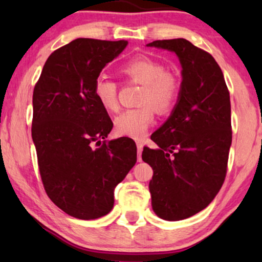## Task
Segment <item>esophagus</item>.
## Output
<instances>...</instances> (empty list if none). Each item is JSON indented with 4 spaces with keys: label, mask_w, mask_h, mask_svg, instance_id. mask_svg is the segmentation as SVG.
<instances>
[{
    "label": "esophagus",
    "mask_w": 262,
    "mask_h": 262,
    "mask_svg": "<svg viewBox=\"0 0 262 262\" xmlns=\"http://www.w3.org/2000/svg\"><path fill=\"white\" fill-rule=\"evenodd\" d=\"M137 149H138V161H142V157H141V154H142V150H143V143L142 142H137Z\"/></svg>",
    "instance_id": "1"
}]
</instances>
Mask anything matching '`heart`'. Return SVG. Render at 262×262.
<instances>
[{
	"label": "heart",
	"instance_id": "b5f03b06",
	"mask_svg": "<svg viewBox=\"0 0 262 262\" xmlns=\"http://www.w3.org/2000/svg\"><path fill=\"white\" fill-rule=\"evenodd\" d=\"M120 73L128 83L142 85L138 108L127 110L114 120L118 136L141 139L155 120L156 110L169 113L177 106L181 94V81L177 74L168 71L166 66L151 57L141 55L127 60ZM93 95L107 112H117L118 84L111 78L99 76L93 84Z\"/></svg>",
	"mask_w": 262,
	"mask_h": 262
}]
</instances>
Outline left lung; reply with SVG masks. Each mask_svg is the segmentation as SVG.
I'll return each mask as SVG.
<instances>
[{"label":"left lung","instance_id":"1","mask_svg":"<svg viewBox=\"0 0 262 262\" xmlns=\"http://www.w3.org/2000/svg\"><path fill=\"white\" fill-rule=\"evenodd\" d=\"M174 51L182 67L181 94L166 123L151 135L142 159L154 170L149 189L152 210L181 221L205 209L223 185L231 145L230 94L212 56L186 39L148 44Z\"/></svg>","mask_w":262,"mask_h":262}]
</instances>
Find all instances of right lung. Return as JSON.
Returning <instances> with one entry per match:
<instances>
[{
  "label": "right lung",
  "mask_w": 262,
  "mask_h": 262,
  "mask_svg": "<svg viewBox=\"0 0 262 262\" xmlns=\"http://www.w3.org/2000/svg\"><path fill=\"white\" fill-rule=\"evenodd\" d=\"M126 40L78 38L53 51L33 91L32 138L50 199L71 217L96 220L113 209L114 188L137 161L131 138L106 141L113 123L93 84Z\"/></svg>",
  "instance_id": "right-lung-1"
}]
</instances>
